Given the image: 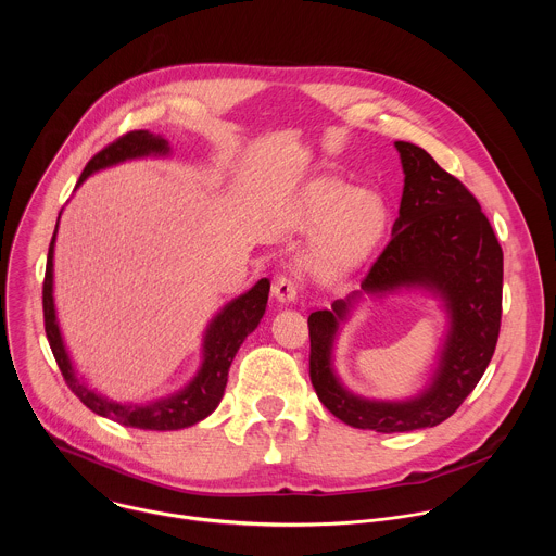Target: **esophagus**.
Instances as JSON below:
<instances>
[{"mask_svg":"<svg viewBox=\"0 0 556 556\" xmlns=\"http://www.w3.org/2000/svg\"><path fill=\"white\" fill-rule=\"evenodd\" d=\"M273 296L279 303H292L296 299V281L292 277L281 275L273 286Z\"/></svg>","mask_w":556,"mask_h":556,"instance_id":"esophagus-1","label":"esophagus"}]
</instances>
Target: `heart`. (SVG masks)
I'll return each mask as SVG.
<instances>
[{
  "instance_id": "1",
  "label": "heart",
  "mask_w": 556,
  "mask_h": 556,
  "mask_svg": "<svg viewBox=\"0 0 556 556\" xmlns=\"http://www.w3.org/2000/svg\"><path fill=\"white\" fill-rule=\"evenodd\" d=\"M294 217L301 230H316L303 255L307 273L319 281H334L374 253L387 226V204L374 191L319 178L299 193Z\"/></svg>"
}]
</instances>
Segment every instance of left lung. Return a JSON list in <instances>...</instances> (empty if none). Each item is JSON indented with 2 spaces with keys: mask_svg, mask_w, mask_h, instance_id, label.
<instances>
[{
  "mask_svg": "<svg viewBox=\"0 0 556 556\" xmlns=\"http://www.w3.org/2000/svg\"><path fill=\"white\" fill-rule=\"evenodd\" d=\"M405 187L391 242L361 290L307 316L309 380L319 401L350 427L378 433L427 429L451 418L484 376L500 337L504 253L480 202L418 144L399 140ZM427 289L443 301L450 330L432 382L405 402L350 392L333 371V341L363 293Z\"/></svg>",
  "mask_w": 556,
  "mask_h": 556,
  "instance_id": "1",
  "label": "left lung"
}]
</instances>
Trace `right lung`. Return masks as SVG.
<instances>
[{
	"instance_id": "1",
	"label": "right lung",
	"mask_w": 556,
	"mask_h": 556,
	"mask_svg": "<svg viewBox=\"0 0 556 556\" xmlns=\"http://www.w3.org/2000/svg\"><path fill=\"white\" fill-rule=\"evenodd\" d=\"M172 147L163 136L149 134L147 129L129 131L121 136L116 142L108 144L99 151L88 167L78 178L76 187H81L92 174L121 165L125 161H136V157L169 155ZM61 217V213H59ZM59 228V219H56ZM56 228L48 251L46 264V279H43V321H46V337L50 350L56 358V365L67 382V387L81 399V403L92 409L94 414L114 420L125 427L144 429V431H178L187 429L206 416H211L224 395V387L228 380V367L244 343V339L260 326L262 316L266 312L270 281L260 279L249 292L235 296L228 301L206 326L202 339V363L195 376L176 393L165 395L144 405L134 403H116L110 401L108 395L92 389L84 378L76 376L72 358L61 337V328L56 321V307H54V242H56Z\"/></svg>"
}]
</instances>
